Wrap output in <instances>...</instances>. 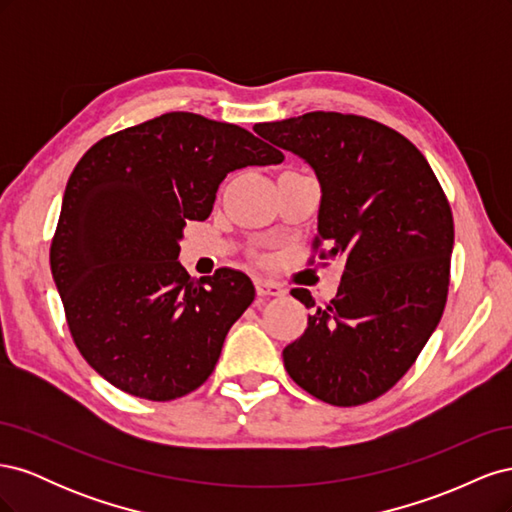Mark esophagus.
<instances>
[{
    "label": "esophagus",
    "instance_id": "1",
    "mask_svg": "<svg viewBox=\"0 0 512 512\" xmlns=\"http://www.w3.org/2000/svg\"><path fill=\"white\" fill-rule=\"evenodd\" d=\"M286 290L273 282V280H256V294L258 297H282Z\"/></svg>",
    "mask_w": 512,
    "mask_h": 512
}]
</instances>
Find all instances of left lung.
Returning <instances> with one entry per match:
<instances>
[{"instance_id": "8db88e82", "label": "left lung", "mask_w": 512, "mask_h": 512, "mask_svg": "<svg viewBox=\"0 0 512 512\" xmlns=\"http://www.w3.org/2000/svg\"><path fill=\"white\" fill-rule=\"evenodd\" d=\"M269 143L314 168L320 183L322 260H342L335 297L312 309L284 348L301 389L331 406H359L406 374L442 318L455 241L453 213L425 156L382 123L314 111L258 123Z\"/></svg>"}]
</instances>
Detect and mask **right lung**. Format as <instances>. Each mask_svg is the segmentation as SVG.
I'll use <instances>...</instances> for the list:
<instances>
[{
  "mask_svg": "<svg viewBox=\"0 0 512 512\" xmlns=\"http://www.w3.org/2000/svg\"><path fill=\"white\" fill-rule=\"evenodd\" d=\"M284 153L235 123L166 113L91 147L68 179L51 271L76 348L117 389L170 401L203 384L254 301L241 271L192 280L185 220H207L232 170Z\"/></svg>",
  "mask_w": 512,
  "mask_h": 512,
  "instance_id": "right-lung-1",
  "label": "right lung"
}]
</instances>
